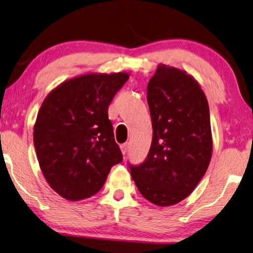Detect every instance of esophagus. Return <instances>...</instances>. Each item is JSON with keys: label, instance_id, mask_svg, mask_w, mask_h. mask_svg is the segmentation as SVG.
Here are the masks:
<instances>
[{"label": "esophagus", "instance_id": "obj_1", "mask_svg": "<svg viewBox=\"0 0 253 253\" xmlns=\"http://www.w3.org/2000/svg\"><path fill=\"white\" fill-rule=\"evenodd\" d=\"M121 152H122L123 155L127 152V144H122V145H121Z\"/></svg>", "mask_w": 253, "mask_h": 253}]
</instances>
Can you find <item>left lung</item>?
Returning <instances> with one entry per match:
<instances>
[{
    "mask_svg": "<svg viewBox=\"0 0 253 253\" xmlns=\"http://www.w3.org/2000/svg\"><path fill=\"white\" fill-rule=\"evenodd\" d=\"M153 139L147 159L130 166L142 196L174 206L193 192L210 164V112L201 85L187 72L160 64L147 85Z\"/></svg>",
    "mask_w": 253,
    "mask_h": 253,
    "instance_id": "1",
    "label": "left lung"
}]
</instances>
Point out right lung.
Segmentation results:
<instances>
[{
    "instance_id": "obj_1",
    "label": "right lung",
    "mask_w": 253,
    "mask_h": 253,
    "mask_svg": "<svg viewBox=\"0 0 253 253\" xmlns=\"http://www.w3.org/2000/svg\"><path fill=\"white\" fill-rule=\"evenodd\" d=\"M127 73H89L64 81L43 100L34 124L40 168L50 187L68 201L94 195L122 161L108 106Z\"/></svg>"
}]
</instances>
